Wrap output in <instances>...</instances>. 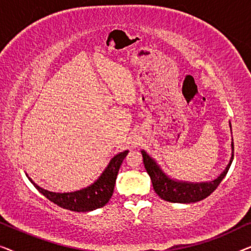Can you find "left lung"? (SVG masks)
Here are the masks:
<instances>
[{"label":"left lung","instance_id":"obj_1","mask_svg":"<svg viewBox=\"0 0 251 251\" xmlns=\"http://www.w3.org/2000/svg\"><path fill=\"white\" fill-rule=\"evenodd\" d=\"M229 128L232 131L231 122H229ZM231 147L232 156L225 170L216 179L211 181H202V183H191V181L174 179V178L168 176L162 170V168L159 166V163L144 150H142V155L144 159V166H145L147 174L150 175L151 180H152L154 191L161 199L168 202H174V203H192V202L201 201L209 197L221 184V181L224 179L232 164L233 156H234V144L233 142Z\"/></svg>","mask_w":251,"mask_h":251}]
</instances>
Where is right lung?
I'll use <instances>...</instances> for the list:
<instances>
[{
    "label": "right lung",
    "instance_id": "obj_1",
    "mask_svg": "<svg viewBox=\"0 0 251 251\" xmlns=\"http://www.w3.org/2000/svg\"><path fill=\"white\" fill-rule=\"evenodd\" d=\"M128 152L129 151H123V152L113 156L112 160L107 164V167L105 168V170L102 171L97 180H95L89 186L75 192H67V193L50 192L34 183L32 178L28 177L27 174L26 176L28 177L30 183L34 185V187L41 194H43L48 200L53 202L54 204L59 205L60 208L77 212L92 211L98 208L104 207L109 201V199L112 198L116 176H118L122 161L125 160Z\"/></svg>",
    "mask_w": 251,
    "mask_h": 251
}]
</instances>
